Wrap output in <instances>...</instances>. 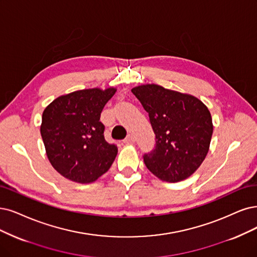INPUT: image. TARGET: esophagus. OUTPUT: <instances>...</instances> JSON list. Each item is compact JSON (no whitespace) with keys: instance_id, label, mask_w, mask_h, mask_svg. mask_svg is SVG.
Here are the masks:
<instances>
[{"instance_id":"obj_1","label":"esophagus","mask_w":257,"mask_h":257,"mask_svg":"<svg viewBox=\"0 0 257 257\" xmlns=\"http://www.w3.org/2000/svg\"><path fill=\"white\" fill-rule=\"evenodd\" d=\"M135 137L132 136V135H129V136H127V138L123 140V143L125 144H134L135 143Z\"/></svg>"}]
</instances>
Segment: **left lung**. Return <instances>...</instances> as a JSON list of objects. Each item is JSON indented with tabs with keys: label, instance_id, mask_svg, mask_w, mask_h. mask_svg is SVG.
Returning <instances> with one entry per match:
<instances>
[{
	"label": "left lung",
	"instance_id": "1",
	"mask_svg": "<svg viewBox=\"0 0 257 257\" xmlns=\"http://www.w3.org/2000/svg\"><path fill=\"white\" fill-rule=\"evenodd\" d=\"M148 113L155 148L143 156L146 167L166 182L191 177L204 161L213 135L211 113L189 94L143 84L131 90Z\"/></svg>",
	"mask_w": 257,
	"mask_h": 257
}]
</instances>
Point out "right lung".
<instances>
[{"instance_id": "obj_1", "label": "right lung", "mask_w": 257, "mask_h": 257, "mask_svg": "<svg viewBox=\"0 0 257 257\" xmlns=\"http://www.w3.org/2000/svg\"><path fill=\"white\" fill-rule=\"evenodd\" d=\"M116 89L75 91L53 100L42 114L41 137L53 167L64 178L91 183L107 173L117 146L104 140L100 113Z\"/></svg>"}]
</instances>
